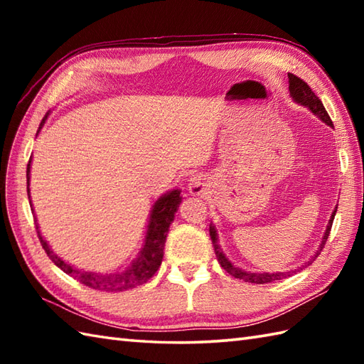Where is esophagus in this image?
<instances>
[{
    "label": "esophagus",
    "instance_id": "esophagus-1",
    "mask_svg": "<svg viewBox=\"0 0 364 364\" xmlns=\"http://www.w3.org/2000/svg\"><path fill=\"white\" fill-rule=\"evenodd\" d=\"M206 188V180L202 175H194L189 180V192L192 196H200Z\"/></svg>",
    "mask_w": 364,
    "mask_h": 364
}]
</instances>
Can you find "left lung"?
Returning <instances> with one entry per match:
<instances>
[{
	"instance_id": "left-lung-1",
	"label": "left lung",
	"mask_w": 364,
	"mask_h": 364,
	"mask_svg": "<svg viewBox=\"0 0 364 364\" xmlns=\"http://www.w3.org/2000/svg\"><path fill=\"white\" fill-rule=\"evenodd\" d=\"M288 78H289V95H291V98L294 100V102L299 103L300 106L308 107V109H310V111L316 115V117H319L323 123H327L328 127L333 128V122H331L330 115L327 114L326 107H323L321 100L314 95V92L311 90V87L308 86V84H306L304 80L297 78L296 75L288 73ZM336 210H338V206L335 208V211L331 213V215H330L327 230H326V233H323V236H322V241H321V245L318 247V250L314 252V255H313V257H311L310 259L305 261L304 264H301V266L297 267V269H294V270L291 269V270H288V272H274V274H270V272H247V270L235 266L233 262H231V261L225 257V253L222 252L220 245H219V242H218V231H215L214 223H211V225H210V236H211V241H213V244H214L215 257H218V259H219V262H220V266H222L223 269H225L230 275H233L235 278H239V280H244V282H249V283H257V284H264V283H272V282H277V280H283V278L291 277V275L296 274L297 270L304 269V267H306V266H310L311 262L319 257V253L322 252L323 245H326L327 239H328L330 230H331V223H333Z\"/></svg>"
}]
</instances>
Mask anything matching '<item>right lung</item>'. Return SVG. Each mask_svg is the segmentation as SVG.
I'll list each match as a JSON object with an SVG mask.
<instances>
[{
    "instance_id": "right-lung-1",
    "label": "right lung",
    "mask_w": 364,
    "mask_h": 364,
    "mask_svg": "<svg viewBox=\"0 0 364 364\" xmlns=\"http://www.w3.org/2000/svg\"><path fill=\"white\" fill-rule=\"evenodd\" d=\"M50 115V111L46 112L43 117L41 127L37 129V134L41 133L43 123L46 122V117ZM33 159V158H31ZM31 159L26 167V183H28V198H31L29 194V180H31ZM181 191L180 189H172L166 192L164 196L159 197L156 202H154L149 225H146V235L144 239V245L141 252L137 253V258L133 259V262L123 270L119 272H109V274H100V272H89V270L76 269L72 266L70 262H67L56 253L53 252L50 244L45 241L43 236L41 235V230L37 227L38 239H41V244L43 250L48 255L50 259L56 264L60 270H64L67 275L73 277L75 280L80 283L89 286L92 289L98 291H106V292H117V291H127L133 289L136 286H141L146 283L150 278L156 274L159 269L162 257H164V245H166V237L168 233L170 223L175 219V213L178 211V206L181 203ZM31 210H33V203L29 202ZM34 211V210H33Z\"/></svg>"
}]
</instances>
